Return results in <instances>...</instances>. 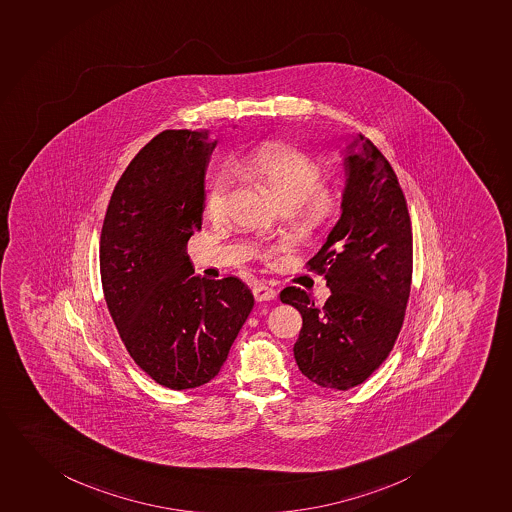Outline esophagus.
<instances>
[{
    "label": "esophagus",
    "mask_w": 512,
    "mask_h": 512,
    "mask_svg": "<svg viewBox=\"0 0 512 512\" xmlns=\"http://www.w3.org/2000/svg\"><path fill=\"white\" fill-rule=\"evenodd\" d=\"M253 293L254 298H256L258 302H269V300H275L276 298V290L275 288H271V286H254Z\"/></svg>",
    "instance_id": "1"
}]
</instances>
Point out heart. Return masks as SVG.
I'll use <instances>...</instances> for the list:
<instances>
[{"mask_svg":"<svg viewBox=\"0 0 512 512\" xmlns=\"http://www.w3.org/2000/svg\"><path fill=\"white\" fill-rule=\"evenodd\" d=\"M231 172L259 183L291 212V222L302 236L312 237L334 226L342 212V197L322 185L323 168L307 151L285 141H266L237 158ZM231 178L219 173L210 180L204 195V212L210 221L226 216Z\"/></svg>","mask_w":512,"mask_h":512,"instance_id":"obj_1","label":"heart"}]
</instances>
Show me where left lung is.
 <instances>
[{"label":"left lung","instance_id":"8db88e82","mask_svg":"<svg viewBox=\"0 0 512 512\" xmlns=\"http://www.w3.org/2000/svg\"><path fill=\"white\" fill-rule=\"evenodd\" d=\"M361 144L359 152L353 148ZM345 158L342 216L307 263L332 295L322 307L296 286L281 302L302 313L293 352L303 376L325 389L359 386L386 361L403 327L413 275L408 205L386 156L359 135Z\"/></svg>","mask_w":512,"mask_h":512}]
</instances>
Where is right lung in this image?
<instances>
[{
  "instance_id": "right-lung-1",
  "label": "right lung",
  "mask_w": 512,
  "mask_h": 512,
  "mask_svg": "<svg viewBox=\"0 0 512 512\" xmlns=\"http://www.w3.org/2000/svg\"><path fill=\"white\" fill-rule=\"evenodd\" d=\"M216 145L207 131L156 135L116 183L101 232V281L119 337L140 369L175 391L219 374L254 305L234 276H192L187 244L202 227Z\"/></svg>"
}]
</instances>
